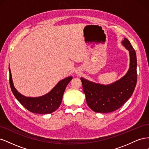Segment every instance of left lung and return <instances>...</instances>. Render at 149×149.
<instances>
[{
	"instance_id": "8db88e82",
	"label": "left lung",
	"mask_w": 149,
	"mask_h": 149,
	"mask_svg": "<svg viewBox=\"0 0 149 149\" xmlns=\"http://www.w3.org/2000/svg\"><path fill=\"white\" fill-rule=\"evenodd\" d=\"M122 44L127 49L130 56L128 71L116 82L104 85L81 78L88 106L96 112L107 113L118 109L131 97L137 79V58L129 40L124 38Z\"/></svg>"
}]
</instances>
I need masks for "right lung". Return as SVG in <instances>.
Instances as JSON below:
<instances>
[{
  "label": "right lung",
  "mask_w": 149,
  "mask_h": 149,
  "mask_svg": "<svg viewBox=\"0 0 149 149\" xmlns=\"http://www.w3.org/2000/svg\"><path fill=\"white\" fill-rule=\"evenodd\" d=\"M9 73L10 85L13 95L26 109L33 113L40 114L52 113L60 107L66 86L73 78L72 76H69L61 80L45 95L37 97H31L24 96L17 91L13 86L10 68Z\"/></svg>",
  "instance_id": "add662e5"
}]
</instances>
